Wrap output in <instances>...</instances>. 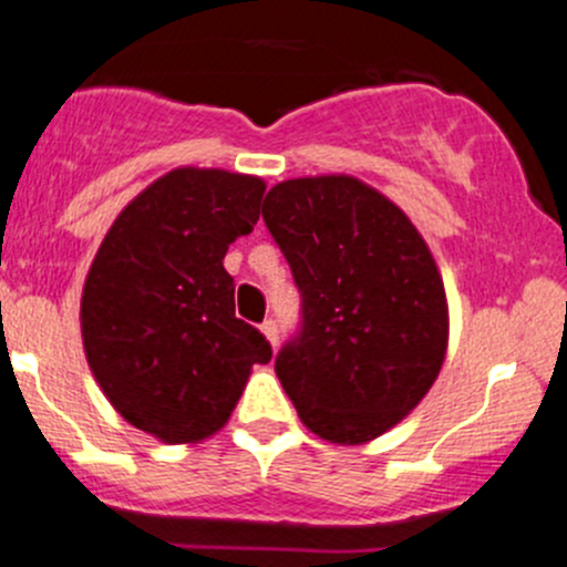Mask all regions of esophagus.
<instances>
[{
  "label": "esophagus",
  "instance_id": "obj_1",
  "mask_svg": "<svg viewBox=\"0 0 567 567\" xmlns=\"http://www.w3.org/2000/svg\"><path fill=\"white\" fill-rule=\"evenodd\" d=\"M260 329H262V334H266V338H268V343H271L274 349H277V343H279V327H277V321H274V318H266V321L260 323Z\"/></svg>",
  "mask_w": 567,
  "mask_h": 567
}]
</instances>
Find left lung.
<instances>
[{
	"mask_svg": "<svg viewBox=\"0 0 567 567\" xmlns=\"http://www.w3.org/2000/svg\"><path fill=\"white\" fill-rule=\"evenodd\" d=\"M262 221L301 293L274 371L307 430L357 446L426 395L446 357L443 279L410 218L354 177L288 179Z\"/></svg>",
	"mask_w": 567,
	"mask_h": 567,
	"instance_id": "obj_1",
	"label": "left lung"
}]
</instances>
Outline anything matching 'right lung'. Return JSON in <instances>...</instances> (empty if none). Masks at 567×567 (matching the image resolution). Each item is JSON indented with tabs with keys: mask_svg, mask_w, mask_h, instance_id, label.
I'll return each instance as SVG.
<instances>
[{
	"mask_svg": "<svg viewBox=\"0 0 567 567\" xmlns=\"http://www.w3.org/2000/svg\"><path fill=\"white\" fill-rule=\"evenodd\" d=\"M266 185L218 168H177L121 210L85 290L82 343L110 404L135 430L194 443L227 423L251 365L271 360L235 316L229 244L260 218Z\"/></svg>",
	"mask_w": 567,
	"mask_h": 567,
	"instance_id": "add662e5",
	"label": "right lung"
}]
</instances>
